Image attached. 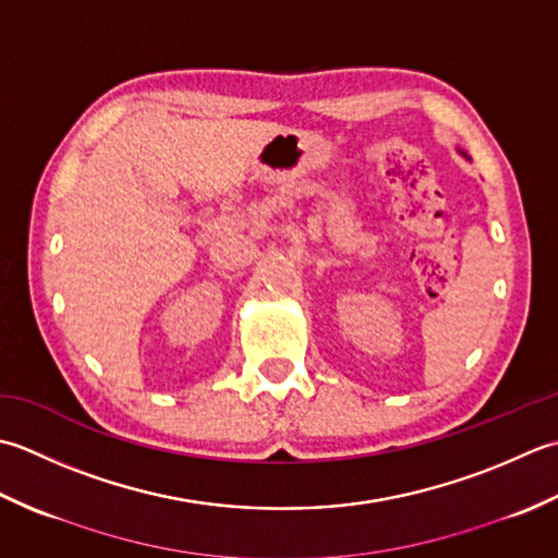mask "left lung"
Instances as JSON below:
<instances>
[{
	"label": "left lung",
	"instance_id": "1",
	"mask_svg": "<svg viewBox=\"0 0 558 558\" xmlns=\"http://www.w3.org/2000/svg\"><path fill=\"white\" fill-rule=\"evenodd\" d=\"M458 151H460L464 158H470V156H468V151H462V149H458Z\"/></svg>",
	"mask_w": 558,
	"mask_h": 558
}]
</instances>
